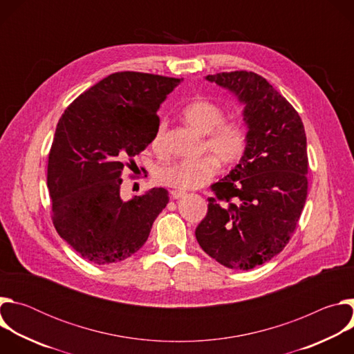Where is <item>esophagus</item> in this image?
<instances>
[{
	"mask_svg": "<svg viewBox=\"0 0 354 354\" xmlns=\"http://www.w3.org/2000/svg\"><path fill=\"white\" fill-rule=\"evenodd\" d=\"M171 196H172V198H182V197H185L186 196V192H182V190H172L171 192Z\"/></svg>",
	"mask_w": 354,
	"mask_h": 354,
	"instance_id": "1",
	"label": "esophagus"
}]
</instances>
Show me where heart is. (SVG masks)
Masks as SVG:
<instances>
[{
    "instance_id": "b5f03b06",
    "label": "heart",
    "mask_w": 354,
    "mask_h": 354,
    "mask_svg": "<svg viewBox=\"0 0 354 354\" xmlns=\"http://www.w3.org/2000/svg\"><path fill=\"white\" fill-rule=\"evenodd\" d=\"M183 119L200 134L205 136L203 153H210L197 160H182L162 165L156 172V180L164 186L190 190L206 185L220 169V162L234 165L242 160L248 147L246 126L236 119H225L224 109L207 99H194L182 109ZM165 119L158 120L151 148L157 156H167Z\"/></svg>"
}]
</instances>
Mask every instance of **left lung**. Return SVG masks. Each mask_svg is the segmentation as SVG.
Wrapping results in <instances>:
<instances>
[{
  "label": "left lung",
  "mask_w": 354,
  "mask_h": 354,
  "mask_svg": "<svg viewBox=\"0 0 354 354\" xmlns=\"http://www.w3.org/2000/svg\"><path fill=\"white\" fill-rule=\"evenodd\" d=\"M245 105L248 147L239 164L212 185L209 212L196 239L225 268L249 270L284 249L308 193V156L298 112L262 75L231 71L207 75Z\"/></svg>",
  "instance_id": "left-lung-1"
}]
</instances>
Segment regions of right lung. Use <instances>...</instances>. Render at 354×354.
Segmentation results:
<instances>
[{"instance_id":"obj_1","label":"right lung","mask_w":354,"mask_h":354,"mask_svg":"<svg viewBox=\"0 0 354 354\" xmlns=\"http://www.w3.org/2000/svg\"><path fill=\"white\" fill-rule=\"evenodd\" d=\"M182 81L120 71L82 92L62 115L47 164L52 220L59 235L96 265L130 258L169 201L154 187L129 201L122 175L151 142L157 111Z\"/></svg>"}]
</instances>
